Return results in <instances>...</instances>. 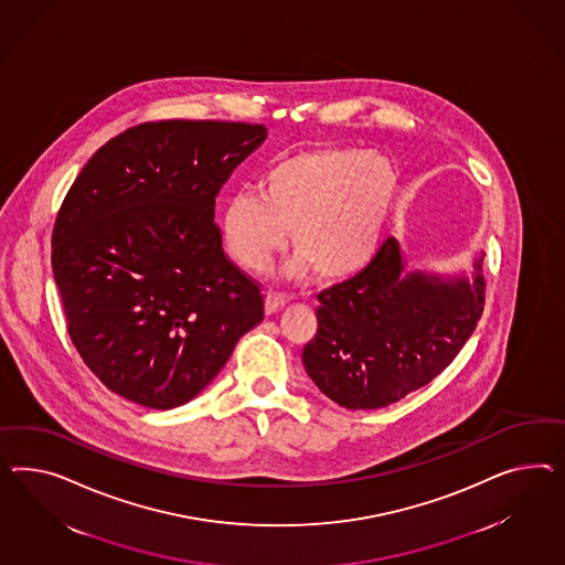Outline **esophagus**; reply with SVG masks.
<instances>
[{
  "label": "esophagus",
  "instance_id": "obj_1",
  "mask_svg": "<svg viewBox=\"0 0 565 565\" xmlns=\"http://www.w3.org/2000/svg\"><path fill=\"white\" fill-rule=\"evenodd\" d=\"M288 296L281 294V291L269 290L267 291V298H265V308H267V315H274L281 306L288 305Z\"/></svg>",
  "mask_w": 565,
  "mask_h": 565
}]
</instances>
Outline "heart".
Masks as SVG:
<instances>
[{
	"instance_id": "heart-1",
	"label": "heart",
	"mask_w": 565,
	"mask_h": 565,
	"mask_svg": "<svg viewBox=\"0 0 565 565\" xmlns=\"http://www.w3.org/2000/svg\"><path fill=\"white\" fill-rule=\"evenodd\" d=\"M259 191H234L222 212L230 257L265 269L291 230V246L324 281H341L374 259L397 198L398 172L382 153L360 146H321L291 153L263 172Z\"/></svg>"
}]
</instances>
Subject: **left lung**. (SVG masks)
<instances>
[{
  "label": "left lung",
  "instance_id": "8db88e82",
  "mask_svg": "<svg viewBox=\"0 0 565 565\" xmlns=\"http://www.w3.org/2000/svg\"><path fill=\"white\" fill-rule=\"evenodd\" d=\"M465 277L407 274L386 238L360 274L319 294V329L302 350L308 376L348 409H381L434 381L473 335L486 306L481 259Z\"/></svg>",
  "mask_w": 565,
  "mask_h": 565
}]
</instances>
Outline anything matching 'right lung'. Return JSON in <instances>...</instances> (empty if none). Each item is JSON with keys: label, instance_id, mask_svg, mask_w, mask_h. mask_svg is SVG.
I'll return each mask as SVG.
<instances>
[{"label": "right lung", "instance_id": "obj_1", "mask_svg": "<svg viewBox=\"0 0 565 565\" xmlns=\"http://www.w3.org/2000/svg\"><path fill=\"white\" fill-rule=\"evenodd\" d=\"M263 125L139 122L82 168L53 228L67 333L108 391L150 409L199 395L265 317L230 260L215 198Z\"/></svg>", "mask_w": 565, "mask_h": 565}]
</instances>
